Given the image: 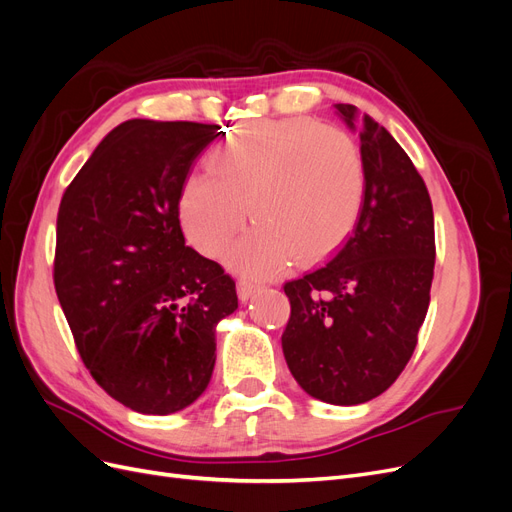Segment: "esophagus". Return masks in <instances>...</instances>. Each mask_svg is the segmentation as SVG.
Returning a JSON list of instances; mask_svg holds the SVG:
<instances>
[{
    "label": "esophagus",
    "mask_w": 512,
    "mask_h": 512,
    "mask_svg": "<svg viewBox=\"0 0 512 512\" xmlns=\"http://www.w3.org/2000/svg\"><path fill=\"white\" fill-rule=\"evenodd\" d=\"M237 288H239V299H241V301L252 299V294H256V292L260 290L258 284H252V282H247V280H241Z\"/></svg>",
    "instance_id": "1"
}]
</instances>
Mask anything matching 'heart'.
Masks as SVG:
<instances>
[{
	"instance_id": "1",
	"label": "heart",
	"mask_w": 512,
	"mask_h": 512,
	"mask_svg": "<svg viewBox=\"0 0 512 512\" xmlns=\"http://www.w3.org/2000/svg\"><path fill=\"white\" fill-rule=\"evenodd\" d=\"M365 160L346 130L307 117L243 123L207 153V173L185 179L179 222L205 256L230 247L228 267L262 280L286 262H312L344 241L361 211Z\"/></svg>"
}]
</instances>
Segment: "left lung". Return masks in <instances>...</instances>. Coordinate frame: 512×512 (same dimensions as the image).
<instances>
[{"label": "left lung", "mask_w": 512, "mask_h": 512, "mask_svg": "<svg viewBox=\"0 0 512 512\" xmlns=\"http://www.w3.org/2000/svg\"><path fill=\"white\" fill-rule=\"evenodd\" d=\"M335 108L359 128L365 196L331 262L284 284L282 348L307 395L356 406L389 389L410 361L429 307L436 237L431 198L408 153L369 115L359 119L356 106Z\"/></svg>", "instance_id": "obj_1"}]
</instances>
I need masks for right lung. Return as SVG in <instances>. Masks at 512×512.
<instances>
[{
  "label": "right lung",
  "mask_w": 512,
  "mask_h": 512,
  "mask_svg": "<svg viewBox=\"0 0 512 512\" xmlns=\"http://www.w3.org/2000/svg\"><path fill=\"white\" fill-rule=\"evenodd\" d=\"M194 121L130 119L108 132L57 213L55 290L89 374L126 408L173 414L203 395L232 277L190 245L179 194L220 136Z\"/></svg>",
  "instance_id": "add662e5"
}]
</instances>
